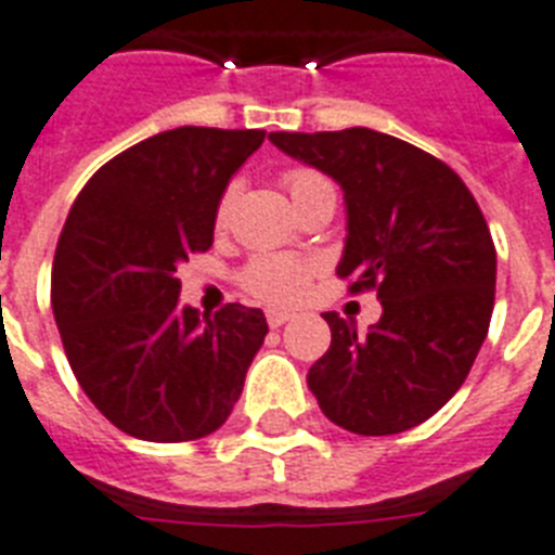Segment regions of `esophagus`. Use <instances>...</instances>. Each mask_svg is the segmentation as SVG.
Here are the masks:
<instances>
[{"instance_id":"obj_1","label":"esophagus","mask_w":555,"mask_h":555,"mask_svg":"<svg viewBox=\"0 0 555 555\" xmlns=\"http://www.w3.org/2000/svg\"><path fill=\"white\" fill-rule=\"evenodd\" d=\"M267 320L272 328H281L283 323H288V320H292V314H288V311H281V309H269Z\"/></svg>"}]
</instances>
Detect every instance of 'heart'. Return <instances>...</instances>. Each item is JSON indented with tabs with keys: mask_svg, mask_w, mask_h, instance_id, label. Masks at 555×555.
<instances>
[{
	"mask_svg": "<svg viewBox=\"0 0 555 555\" xmlns=\"http://www.w3.org/2000/svg\"><path fill=\"white\" fill-rule=\"evenodd\" d=\"M283 181H286V190L295 204L306 201L314 192L332 186L314 169H292V172H286ZM235 192L237 186H229L223 192L221 204H218V223L227 221L232 201H235ZM309 274L311 263H306V260L292 258V255H267V258L251 260L249 267L244 269V274H241V281H244L246 292H251L260 300H267V304H288V300H295L304 292Z\"/></svg>",
	"mask_w": 555,
	"mask_h": 555,
	"instance_id": "heart-1",
	"label": "heart"
}]
</instances>
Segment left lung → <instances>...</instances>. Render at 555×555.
I'll return each instance as SVG.
<instances>
[{"label": "left lung", "mask_w": 555, "mask_h": 555, "mask_svg": "<svg viewBox=\"0 0 555 555\" xmlns=\"http://www.w3.org/2000/svg\"><path fill=\"white\" fill-rule=\"evenodd\" d=\"M269 141L340 186L337 274L351 278V292L377 288L383 306L365 334L326 311L332 346L306 383L346 431H409L460 391L482 349L496 288L488 223L451 167L386 132H272Z\"/></svg>", "instance_id": "obj_1"}]
</instances>
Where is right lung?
Masks as SVG:
<instances>
[{
    "label": "right lung",
    "mask_w": 555,
    "mask_h": 555,
    "mask_svg": "<svg viewBox=\"0 0 555 555\" xmlns=\"http://www.w3.org/2000/svg\"><path fill=\"white\" fill-rule=\"evenodd\" d=\"M263 130L176 127L104 164L53 258V318L79 386L118 431L186 442L218 431L263 346V311L178 304V267L212 246L218 204Z\"/></svg>",
    "instance_id": "obj_1"
}]
</instances>
